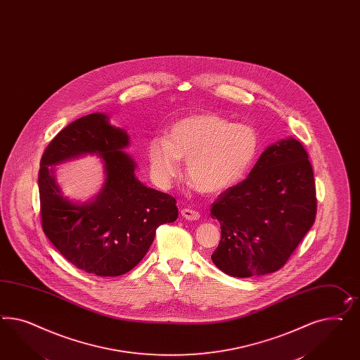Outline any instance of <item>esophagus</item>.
<instances>
[{"instance_id":"1","label":"esophagus","mask_w":360,"mask_h":360,"mask_svg":"<svg viewBox=\"0 0 360 360\" xmlns=\"http://www.w3.org/2000/svg\"><path fill=\"white\" fill-rule=\"evenodd\" d=\"M181 216L184 217L185 219H188V221H197L200 218V213L189 209V207H184L181 210Z\"/></svg>"}]
</instances>
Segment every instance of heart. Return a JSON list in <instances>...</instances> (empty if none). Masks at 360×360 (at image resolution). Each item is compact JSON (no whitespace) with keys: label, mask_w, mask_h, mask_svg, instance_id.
Here are the masks:
<instances>
[{"label":"heart","mask_w":360,"mask_h":360,"mask_svg":"<svg viewBox=\"0 0 360 360\" xmlns=\"http://www.w3.org/2000/svg\"><path fill=\"white\" fill-rule=\"evenodd\" d=\"M252 126L231 124L216 113L186 115L172 124L165 138L147 146V159L158 183L168 185L186 162V180L198 192L217 195L245 175L257 153Z\"/></svg>","instance_id":"obj_1"}]
</instances>
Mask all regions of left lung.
Listing matches in <instances>:
<instances>
[{
    "instance_id": "1",
    "label": "left lung",
    "mask_w": 360,
    "mask_h": 360,
    "mask_svg": "<svg viewBox=\"0 0 360 360\" xmlns=\"http://www.w3.org/2000/svg\"><path fill=\"white\" fill-rule=\"evenodd\" d=\"M221 240L212 260L234 278L276 272L313 226L317 197L313 168L293 138L272 144L250 175L212 204Z\"/></svg>"
}]
</instances>
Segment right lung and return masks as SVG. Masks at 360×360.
<instances>
[{"label":"right lung","mask_w":360,"mask_h":360,"mask_svg":"<svg viewBox=\"0 0 360 360\" xmlns=\"http://www.w3.org/2000/svg\"><path fill=\"white\" fill-rule=\"evenodd\" d=\"M127 146L124 130L109 124L108 115L93 113L64 127L41 155V229L75 267L97 276L131 271L148 251L156 229L179 216L172 195L135 177V163L122 151ZM85 153L103 158L107 179L96 199L75 205L62 195L48 167Z\"/></svg>","instance_id":"add662e5"}]
</instances>
